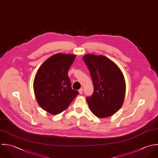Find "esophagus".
I'll list each match as a JSON object with an SVG mask.
<instances>
[{"instance_id": "1", "label": "esophagus", "mask_w": 158, "mask_h": 158, "mask_svg": "<svg viewBox=\"0 0 158 158\" xmlns=\"http://www.w3.org/2000/svg\"><path fill=\"white\" fill-rule=\"evenodd\" d=\"M79 94H80L81 95L82 94V93H83V89H82V88L80 89L79 90Z\"/></svg>"}]
</instances>
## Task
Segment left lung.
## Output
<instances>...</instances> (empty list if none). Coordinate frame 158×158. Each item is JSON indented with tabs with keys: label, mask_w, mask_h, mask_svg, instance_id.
<instances>
[{
	"label": "left lung",
	"mask_w": 158,
	"mask_h": 158,
	"mask_svg": "<svg viewBox=\"0 0 158 158\" xmlns=\"http://www.w3.org/2000/svg\"><path fill=\"white\" fill-rule=\"evenodd\" d=\"M87 65L94 86V94L87 98L92 112L98 118L113 115L122 106L126 90L123 74L117 64L106 56L86 54Z\"/></svg>",
	"instance_id": "1"
}]
</instances>
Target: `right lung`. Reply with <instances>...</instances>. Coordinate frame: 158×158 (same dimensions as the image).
I'll return each mask as SVG.
<instances>
[{
    "mask_svg": "<svg viewBox=\"0 0 158 158\" xmlns=\"http://www.w3.org/2000/svg\"><path fill=\"white\" fill-rule=\"evenodd\" d=\"M76 56L56 54L38 69L33 81L34 94L40 106L52 115L65 110L79 94L71 87L68 71Z\"/></svg>",
    "mask_w": 158,
    "mask_h": 158,
    "instance_id": "right-lung-1",
    "label": "right lung"
}]
</instances>
